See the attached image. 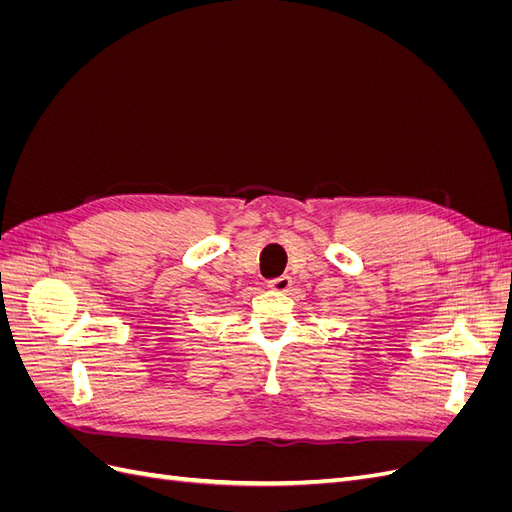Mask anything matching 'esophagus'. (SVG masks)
I'll return each mask as SVG.
<instances>
[{"mask_svg":"<svg viewBox=\"0 0 512 512\" xmlns=\"http://www.w3.org/2000/svg\"><path fill=\"white\" fill-rule=\"evenodd\" d=\"M269 288L275 292H288L292 288V277L290 275L275 277V280H269Z\"/></svg>","mask_w":512,"mask_h":512,"instance_id":"esophagus-1","label":"esophagus"}]
</instances>
